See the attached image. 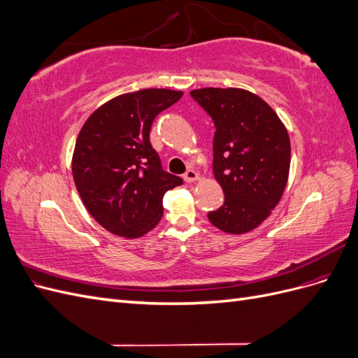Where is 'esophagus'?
Wrapping results in <instances>:
<instances>
[{"label":"esophagus","instance_id":"esophagus-1","mask_svg":"<svg viewBox=\"0 0 358 358\" xmlns=\"http://www.w3.org/2000/svg\"><path fill=\"white\" fill-rule=\"evenodd\" d=\"M183 179H185L188 183H194V182H197L200 179V176H199L197 171H194L192 169H188L185 171V175H183Z\"/></svg>","mask_w":358,"mask_h":358}]
</instances>
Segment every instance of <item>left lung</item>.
Returning a JSON list of instances; mask_svg holds the SVG:
<instances>
[{
  "instance_id": "1",
  "label": "left lung",
  "mask_w": 358,
  "mask_h": 358,
  "mask_svg": "<svg viewBox=\"0 0 358 358\" xmlns=\"http://www.w3.org/2000/svg\"><path fill=\"white\" fill-rule=\"evenodd\" d=\"M191 95L216 127L213 175L225 200L208 218L224 233L252 231L268 218L287 187V128L272 107L246 90L200 88Z\"/></svg>"
}]
</instances>
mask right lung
<instances>
[{"label":"right lung","instance_id":"1","mask_svg":"<svg viewBox=\"0 0 358 358\" xmlns=\"http://www.w3.org/2000/svg\"><path fill=\"white\" fill-rule=\"evenodd\" d=\"M182 91L148 88L100 106L76 140L71 171L85 208L107 231L137 239L162 218V197L182 185L161 169L149 133L155 116Z\"/></svg>","mask_w":358,"mask_h":358}]
</instances>
